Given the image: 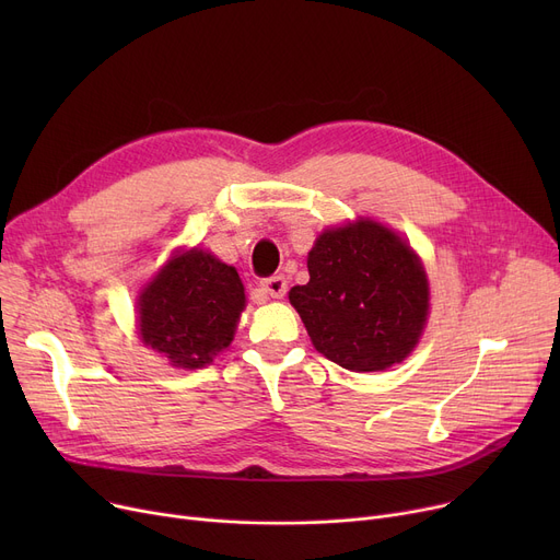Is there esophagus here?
<instances>
[{
	"mask_svg": "<svg viewBox=\"0 0 560 560\" xmlns=\"http://www.w3.org/2000/svg\"><path fill=\"white\" fill-rule=\"evenodd\" d=\"M260 288H262L265 292H268L270 298L281 300V298L285 295V290H288V281H285L283 275H275V277L262 279V281H260Z\"/></svg>",
	"mask_w": 560,
	"mask_h": 560,
	"instance_id": "obj_1",
	"label": "esophagus"
}]
</instances>
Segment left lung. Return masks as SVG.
<instances>
[{"instance_id": "obj_1", "label": "left lung", "mask_w": 560, "mask_h": 560, "mask_svg": "<svg viewBox=\"0 0 560 560\" xmlns=\"http://www.w3.org/2000/svg\"><path fill=\"white\" fill-rule=\"evenodd\" d=\"M308 275L288 298L322 357L351 372H378L418 345L427 275L390 229L361 220L325 231L308 254Z\"/></svg>"}]
</instances>
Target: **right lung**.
Returning a JSON list of instances; mask_svg holds the SVG:
<instances>
[{
  "label": "right lung",
  "mask_w": 560,
  "mask_h": 560,
  "mask_svg": "<svg viewBox=\"0 0 560 560\" xmlns=\"http://www.w3.org/2000/svg\"><path fill=\"white\" fill-rule=\"evenodd\" d=\"M245 308V288L231 265L201 249L174 256L142 290V342L172 365L203 368L233 340Z\"/></svg>",
  "instance_id": "obj_1"
}]
</instances>
